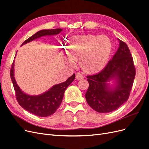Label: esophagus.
<instances>
[{
    "mask_svg": "<svg viewBox=\"0 0 149 149\" xmlns=\"http://www.w3.org/2000/svg\"><path fill=\"white\" fill-rule=\"evenodd\" d=\"M75 78L77 80H81L84 79V76L80 72H77L75 74Z\"/></svg>",
    "mask_w": 149,
    "mask_h": 149,
    "instance_id": "1",
    "label": "esophagus"
}]
</instances>
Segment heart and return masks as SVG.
<instances>
[{
	"label": "heart",
	"mask_w": 149,
	"mask_h": 149,
	"mask_svg": "<svg viewBox=\"0 0 149 149\" xmlns=\"http://www.w3.org/2000/svg\"><path fill=\"white\" fill-rule=\"evenodd\" d=\"M111 51V42L107 36L87 35L74 37L70 42L68 63L74 65L73 60L80 59L85 71L95 73L102 70L108 61Z\"/></svg>",
	"instance_id": "obj_1"
}]
</instances>
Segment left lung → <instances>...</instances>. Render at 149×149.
<instances>
[{
    "mask_svg": "<svg viewBox=\"0 0 149 149\" xmlns=\"http://www.w3.org/2000/svg\"><path fill=\"white\" fill-rule=\"evenodd\" d=\"M119 46L113 59L99 73L87 75L89 87L85 98L89 106L98 113L114 111L128 100L136 75V69L127 45L119 40ZM115 80L111 88L107 83Z\"/></svg>",
    "mask_w": 149,
    "mask_h": 149,
    "instance_id": "left-lung-1",
    "label": "left lung"
}]
</instances>
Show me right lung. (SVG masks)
<instances>
[{
  "label": "right lung",
  "instance_id": "add662e5",
  "mask_svg": "<svg viewBox=\"0 0 149 149\" xmlns=\"http://www.w3.org/2000/svg\"><path fill=\"white\" fill-rule=\"evenodd\" d=\"M62 31L61 28L40 30L24 41L22 46L43 36L57 35ZM10 74L15 90L16 99L19 104L28 112L40 117L49 116L56 112L61 104L65 90L75 77V75L74 74L64 82L54 85L45 93L37 96H31L23 93L17 85L14 77V61L12 65Z\"/></svg>",
  "mask_w": 149,
  "mask_h": 149
}]
</instances>
